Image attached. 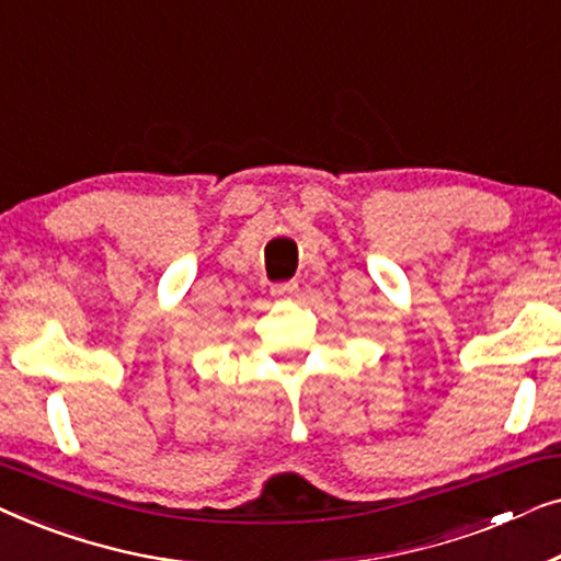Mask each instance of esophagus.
Wrapping results in <instances>:
<instances>
[{
    "label": "esophagus",
    "mask_w": 561,
    "mask_h": 561,
    "mask_svg": "<svg viewBox=\"0 0 561 561\" xmlns=\"http://www.w3.org/2000/svg\"><path fill=\"white\" fill-rule=\"evenodd\" d=\"M296 290H298V283L296 280H283V283H273V286H271V294L273 296H280V298L296 296Z\"/></svg>",
    "instance_id": "obj_1"
}]
</instances>
